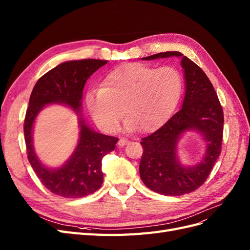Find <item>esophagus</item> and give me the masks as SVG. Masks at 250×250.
<instances>
[{
	"label": "esophagus",
	"instance_id": "esophagus-1",
	"mask_svg": "<svg viewBox=\"0 0 250 250\" xmlns=\"http://www.w3.org/2000/svg\"><path fill=\"white\" fill-rule=\"evenodd\" d=\"M128 143H129V141H128L127 139L121 138V139L119 140V142H118V145H119L120 147H124V146H126V145H127Z\"/></svg>",
	"mask_w": 250,
	"mask_h": 250
}]
</instances>
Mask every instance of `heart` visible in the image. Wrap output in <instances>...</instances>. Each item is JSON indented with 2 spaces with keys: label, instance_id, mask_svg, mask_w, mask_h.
<instances>
[{
  "label": "heart",
  "instance_id": "heart-1",
  "mask_svg": "<svg viewBox=\"0 0 250 250\" xmlns=\"http://www.w3.org/2000/svg\"><path fill=\"white\" fill-rule=\"evenodd\" d=\"M183 89V78L173 66L125 63L106 74L101 88H90L86 107L104 132L117 130L121 118L127 117L124 129L147 133L156 130L169 119Z\"/></svg>",
  "mask_w": 250,
  "mask_h": 250
}]
</instances>
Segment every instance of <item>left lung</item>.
Here are the masks:
<instances>
[{
  "mask_svg": "<svg viewBox=\"0 0 250 250\" xmlns=\"http://www.w3.org/2000/svg\"><path fill=\"white\" fill-rule=\"evenodd\" d=\"M179 57L185 78L181 108L152 134L142 139L144 152L140 175L147 188L166 196L191 193L207 180L221 152L223 110L209 79L191 59L177 51L163 52L142 58ZM198 133L205 153L195 165H184L178 157V143L187 132Z\"/></svg>",
  "mask_w": 250,
  "mask_h": 250,
  "instance_id": "obj_1",
  "label": "left lung"
}]
</instances>
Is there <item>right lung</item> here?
Here are the masks:
<instances>
[{
  "label": "right lung",
  "instance_id": "obj_1",
  "mask_svg": "<svg viewBox=\"0 0 250 250\" xmlns=\"http://www.w3.org/2000/svg\"><path fill=\"white\" fill-rule=\"evenodd\" d=\"M107 60H69L58 64L39 79L30 96L24 123L28 160L37 177L48 190L64 198H80L93 194L103 183L102 158L115 150L117 138L95 131L82 113V95L85 82ZM51 104L70 108L78 116L80 139L70 157L59 167L43 164L33 145L37 116Z\"/></svg>",
  "mask_w": 250,
  "mask_h": 250
}]
</instances>
